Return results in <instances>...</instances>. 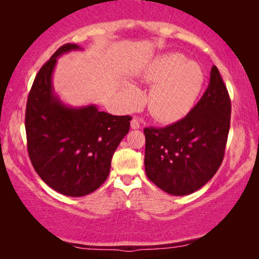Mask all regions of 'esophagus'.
<instances>
[{
    "label": "esophagus",
    "instance_id": "esophagus-1",
    "mask_svg": "<svg viewBox=\"0 0 259 259\" xmlns=\"http://www.w3.org/2000/svg\"><path fill=\"white\" fill-rule=\"evenodd\" d=\"M130 125H131V128H133V129H139L140 123H139V121L137 119H133L130 122Z\"/></svg>",
    "mask_w": 259,
    "mask_h": 259
}]
</instances>
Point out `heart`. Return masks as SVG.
Returning a JSON list of instances; mask_svg holds the SVG:
<instances>
[{"mask_svg": "<svg viewBox=\"0 0 259 259\" xmlns=\"http://www.w3.org/2000/svg\"><path fill=\"white\" fill-rule=\"evenodd\" d=\"M144 80L155 83L148 96L147 105L153 116L162 122H175L191 111L203 87V73L198 64L187 61L179 54L157 58L147 69ZM142 94L134 85L123 90L126 108L142 104Z\"/></svg>", "mask_w": 259, "mask_h": 259, "instance_id": "b5f03b06", "label": "heart"}]
</instances>
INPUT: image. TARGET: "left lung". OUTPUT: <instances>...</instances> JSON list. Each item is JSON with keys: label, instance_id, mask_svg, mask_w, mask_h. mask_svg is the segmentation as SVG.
<instances>
[{"label": "left lung", "instance_id": "8db88e82", "mask_svg": "<svg viewBox=\"0 0 259 259\" xmlns=\"http://www.w3.org/2000/svg\"><path fill=\"white\" fill-rule=\"evenodd\" d=\"M231 108L224 81L212 66L207 90L185 117L144 129L148 179L172 195L191 194L207 184L224 159Z\"/></svg>", "mask_w": 259, "mask_h": 259}]
</instances>
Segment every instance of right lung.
<instances>
[{
	"mask_svg": "<svg viewBox=\"0 0 259 259\" xmlns=\"http://www.w3.org/2000/svg\"><path fill=\"white\" fill-rule=\"evenodd\" d=\"M81 49L74 43L60 47L35 76L26 105L27 150L35 171L52 190L83 196L108 177L114 152L129 133L131 116L99 112L95 105L73 108L52 89L57 58Z\"/></svg>",
	"mask_w": 259,
	"mask_h": 259,
	"instance_id": "obj_1",
	"label": "right lung"
}]
</instances>
